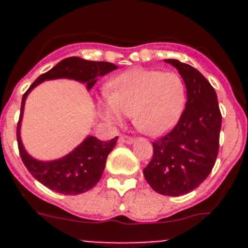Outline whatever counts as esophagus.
Returning <instances> with one entry per match:
<instances>
[{"instance_id":"1","label":"esophagus","mask_w":248,"mask_h":248,"mask_svg":"<svg viewBox=\"0 0 248 248\" xmlns=\"http://www.w3.org/2000/svg\"><path fill=\"white\" fill-rule=\"evenodd\" d=\"M134 138L131 137H128V135H120L119 138V141L122 144H131L133 141H134Z\"/></svg>"}]
</instances>
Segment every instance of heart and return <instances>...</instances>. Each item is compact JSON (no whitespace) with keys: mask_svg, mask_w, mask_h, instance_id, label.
I'll use <instances>...</instances> for the list:
<instances>
[{"mask_svg":"<svg viewBox=\"0 0 248 248\" xmlns=\"http://www.w3.org/2000/svg\"><path fill=\"white\" fill-rule=\"evenodd\" d=\"M107 104L99 105L103 119L110 124L130 115L139 131L150 137L168 133L185 107L186 87L172 72L134 68L111 78L105 89Z\"/></svg>","mask_w":248,"mask_h":248,"instance_id":"obj_1","label":"heart"}]
</instances>
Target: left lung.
<instances>
[{
	"instance_id": "obj_1",
	"label": "left lung",
	"mask_w": 248,
	"mask_h": 248,
	"mask_svg": "<svg viewBox=\"0 0 248 248\" xmlns=\"http://www.w3.org/2000/svg\"><path fill=\"white\" fill-rule=\"evenodd\" d=\"M165 62L180 73L187 100L175 128L153 143L154 154L143 172L154 191L181 196L199 187L211 172L222 117L216 92L198 69L177 59Z\"/></svg>"
}]
</instances>
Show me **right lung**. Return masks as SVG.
I'll return each instance as SVG.
<instances>
[{
  "label": "right lung",
  "mask_w": 248,
  "mask_h": 248,
  "mask_svg": "<svg viewBox=\"0 0 248 248\" xmlns=\"http://www.w3.org/2000/svg\"><path fill=\"white\" fill-rule=\"evenodd\" d=\"M117 65L109 62H94L79 57H69L54 65L52 69L39 76L28 91L23 94L21 103L18 125H17V143L21 159L31 175L48 189L64 195H79L87 192L97 185L104 171L109 153L117 144L118 137L109 141H102L95 137H88L69 154L52 161H41L31 156L26 151L21 140V122L28 94L45 80L68 78L87 84L92 89L99 77L117 69Z\"/></svg>",
  "instance_id": "obj_1"
}]
</instances>
